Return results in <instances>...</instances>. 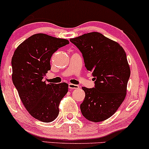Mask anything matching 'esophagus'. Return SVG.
Wrapping results in <instances>:
<instances>
[{
	"label": "esophagus",
	"mask_w": 149,
	"mask_h": 149,
	"mask_svg": "<svg viewBox=\"0 0 149 149\" xmlns=\"http://www.w3.org/2000/svg\"><path fill=\"white\" fill-rule=\"evenodd\" d=\"M68 87L71 90H74V89H77L79 88V86L76 85V84H68Z\"/></svg>",
	"instance_id": "esophagus-1"
}]
</instances>
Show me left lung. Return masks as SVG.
<instances>
[{"mask_svg":"<svg viewBox=\"0 0 149 149\" xmlns=\"http://www.w3.org/2000/svg\"><path fill=\"white\" fill-rule=\"evenodd\" d=\"M82 54L85 67L93 72L95 87H82L85 98L80 104L83 116L99 122L118 109L126 95L130 69L124 50L118 43L98 32L70 39Z\"/></svg>","mask_w":149,"mask_h":149,"instance_id":"8db88e82","label":"left lung"}]
</instances>
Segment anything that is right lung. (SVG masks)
<instances>
[{
  "mask_svg": "<svg viewBox=\"0 0 149 149\" xmlns=\"http://www.w3.org/2000/svg\"><path fill=\"white\" fill-rule=\"evenodd\" d=\"M68 44L66 39L36 33L19 45L13 55V83L29 113L42 122H51L57 117L59 102L68 92V84L42 80L51 70L53 54Z\"/></svg>",
  "mask_w": 149,
  "mask_h": 149,
  "instance_id": "obj_1",
  "label": "right lung"
}]
</instances>
